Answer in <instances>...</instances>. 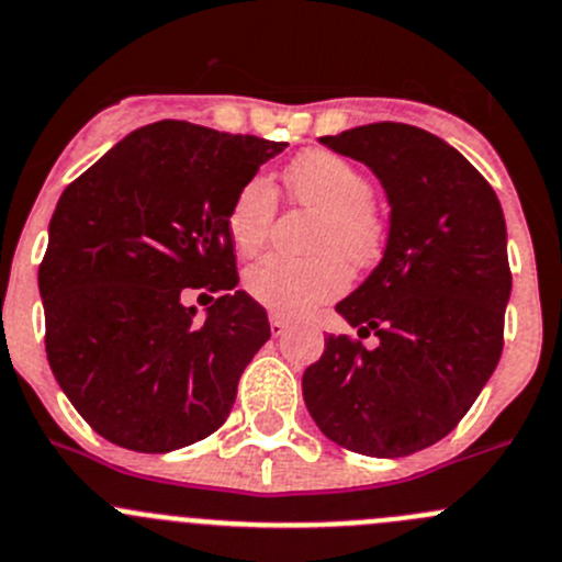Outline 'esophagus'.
I'll return each instance as SVG.
<instances>
[{
    "mask_svg": "<svg viewBox=\"0 0 562 562\" xmlns=\"http://www.w3.org/2000/svg\"><path fill=\"white\" fill-rule=\"evenodd\" d=\"M269 324H271V335H274V337L285 335V329H288V321L282 318V315L271 313V315H269Z\"/></svg>",
    "mask_w": 562,
    "mask_h": 562,
    "instance_id": "34e87169",
    "label": "esophagus"
}]
</instances>
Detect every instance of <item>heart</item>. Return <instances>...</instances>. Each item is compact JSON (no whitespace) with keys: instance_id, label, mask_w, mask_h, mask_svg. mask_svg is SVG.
I'll use <instances>...</instances> for the list:
<instances>
[{"instance_id":"b5f03b06","label":"heart","mask_w":562,"mask_h":562,"mask_svg":"<svg viewBox=\"0 0 562 562\" xmlns=\"http://www.w3.org/2000/svg\"><path fill=\"white\" fill-rule=\"evenodd\" d=\"M293 198L318 211L313 231V258L293 260L269 255L244 274L255 302L277 315H304L340 296L351 282L348 263L362 269L384 249V220L373 200L370 178L331 150H307L285 170ZM277 216V189L266 176L241 183L227 209V233L241 255H255L269 241Z\"/></svg>"}]
</instances>
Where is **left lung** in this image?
Returning <instances> with one entry per match:
<instances>
[{
	"instance_id": "obj_1",
	"label": "left lung",
	"mask_w": 562,
	"mask_h": 562,
	"mask_svg": "<svg viewBox=\"0 0 562 562\" xmlns=\"http://www.w3.org/2000/svg\"><path fill=\"white\" fill-rule=\"evenodd\" d=\"M321 143L364 161L392 214L381 263L337 304L379 346L326 337L304 370V403L340 448L401 459L448 437L497 368L510 296L505 216L492 183L417 125L370 123Z\"/></svg>"
}]
</instances>
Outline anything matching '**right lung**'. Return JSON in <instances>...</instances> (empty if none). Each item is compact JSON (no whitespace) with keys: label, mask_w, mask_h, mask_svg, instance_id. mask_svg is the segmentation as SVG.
Wrapping results in <instances>:
<instances>
[{"label":"right lung","mask_w":562,"mask_h":562,"mask_svg":"<svg viewBox=\"0 0 562 562\" xmlns=\"http://www.w3.org/2000/svg\"><path fill=\"white\" fill-rule=\"evenodd\" d=\"M282 148L159 120L63 192L37 269L46 357L103 439L170 453L227 419L244 368L271 337L266 310L236 288L227 209ZM189 286L217 293L205 322L182 307Z\"/></svg>","instance_id":"add662e5"}]
</instances>
